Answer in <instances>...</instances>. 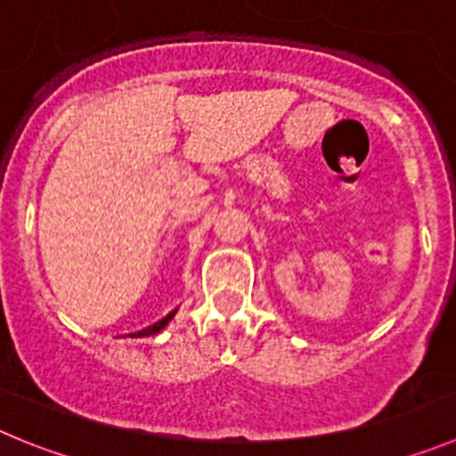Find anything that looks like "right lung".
Wrapping results in <instances>:
<instances>
[{"mask_svg": "<svg viewBox=\"0 0 456 456\" xmlns=\"http://www.w3.org/2000/svg\"><path fill=\"white\" fill-rule=\"evenodd\" d=\"M175 317V310H173V313H168L166 314L164 319H159V322H157V324H152V326H148V329H143V330H139V333H132L130 338H146V335H155V333H159L161 329H164L166 324H168L170 319Z\"/></svg>", "mask_w": 456, "mask_h": 456, "instance_id": "right-lung-1", "label": "right lung"}]
</instances>
